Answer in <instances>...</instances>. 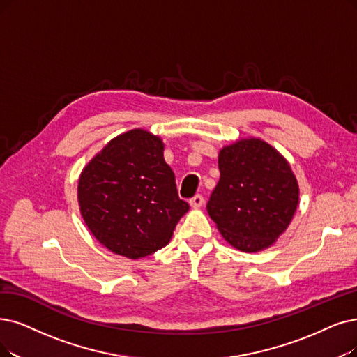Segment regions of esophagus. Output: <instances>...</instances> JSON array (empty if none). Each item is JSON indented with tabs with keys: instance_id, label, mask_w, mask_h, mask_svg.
<instances>
[{
	"instance_id": "1",
	"label": "esophagus",
	"mask_w": 357,
	"mask_h": 357,
	"mask_svg": "<svg viewBox=\"0 0 357 357\" xmlns=\"http://www.w3.org/2000/svg\"><path fill=\"white\" fill-rule=\"evenodd\" d=\"M189 204H190L192 208H201V206L204 205V196H202V195L193 196V197L190 199V201H189Z\"/></svg>"
}]
</instances>
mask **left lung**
<instances>
[{
  "label": "left lung",
  "mask_w": 357,
  "mask_h": 357,
  "mask_svg": "<svg viewBox=\"0 0 357 357\" xmlns=\"http://www.w3.org/2000/svg\"><path fill=\"white\" fill-rule=\"evenodd\" d=\"M220 181L206 209L222 237L243 252H259L286 231L298 204L287 160L266 142L249 137L218 155Z\"/></svg>",
  "instance_id": "8db88e82"
}]
</instances>
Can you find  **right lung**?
Segmentation results:
<instances>
[{"label": "right lung", "mask_w": 357, "mask_h": 357, "mask_svg": "<svg viewBox=\"0 0 357 357\" xmlns=\"http://www.w3.org/2000/svg\"><path fill=\"white\" fill-rule=\"evenodd\" d=\"M77 199L93 237L129 259L167 246L189 211L164 160L161 137L144 129L114 137L93 156L79 177Z\"/></svg>", "instance_id": "right-lung-1"}]
</instances>
